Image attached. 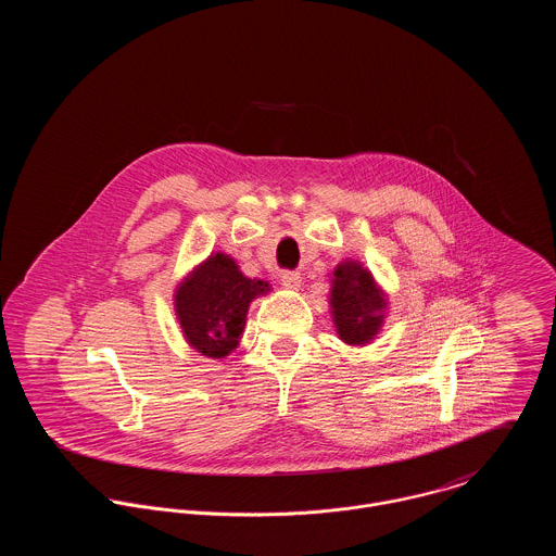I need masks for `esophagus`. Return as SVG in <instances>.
<instances>
[{"instance_id": "esophagus-1", "label": "esophagus", "mask_w": 556, "mask_h": 556, "mask_svg": "<svg viewBox=\"0 0 556 556\" xmlns=\"http://www.w3.org/2000/svg\"><path fill=\"white\" fill-rule=\"evenodd\" d=\"M280 280H282V285H285L287 289H300V285H302L300 271H282V274H280Z\"/></svg>"}]
</instances>
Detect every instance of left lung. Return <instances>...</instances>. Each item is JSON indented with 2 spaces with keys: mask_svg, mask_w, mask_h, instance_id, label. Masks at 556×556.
<instances>
[{
  "mask_svg": "<svg viewBox=\"0 0 556 556\" xmlns=\"http://www.w3.org/2000/svg\"><path fill=\"white\" fill-rule=\"evenodd\" d=\"M383 311L386 300L370 271L355 261L336 267L331 282V315L340 340L346 344H366L372 340L381 329Z\"/></svg>",
  "mask_w": 556,
  "mask_h": 556,
  "instance_id": "8db88e82",
  "label": "left lung"
}]
</instances>
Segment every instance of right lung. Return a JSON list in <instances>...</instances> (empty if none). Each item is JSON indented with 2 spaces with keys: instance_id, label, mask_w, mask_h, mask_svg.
I'll return each mask as SVG.
<instances>
[{
  "instance_id": "obj_1",
  "label": "right lung",
  "mask_w": 556,
  "mask_h": 556,
  "mask_svg": "<svg viewBox=\"0 0 556 556\" xmlns=\"http://www.w3.org/2000/svg\"><path fill=\"white\" fill-rule=\"evenodd\" d=\"M267 291V282L245 278L229 254L216 252L175 293V313L186 340L201 355H229L239 344L250 302Z\"/></svg>"
}]
</instances>
